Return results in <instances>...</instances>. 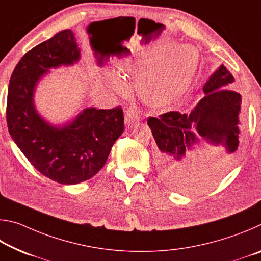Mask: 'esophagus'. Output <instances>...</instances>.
Returning a JSON list of instances; mask_svg holds the SVG:
<instances>
[{"mask_svg": "<svg viewBox=\"0 0 261 261\" xmlns=\"http://www.w3.org/2000/svg\"><path fill=\"white\" fill-rule=\"evenodd\" d=\"M138 122H139V116H138V114L136 113V110H134V109L127 110L125 114L126 127H132L134 125H136Z\"/></svg>", "mask_w": 261, "mask_h": 261, "instance_id": "34e87169", "label": "esophagus"}]
</instances>
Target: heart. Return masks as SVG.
<instances>
[{
    "label": "heart",
    "instance_id": "obj_1",
    "mask_svg": "<svg viewBox=\"0 0 261 261\" xmlns=\"http://www.w3.org/2000/svg\"><path fill=\"white\" fill-rule=\"evenodd\" d=\"M169 47L158 48L118 68L124 76L139 78L141 99L152 106H165L177 99L187 90L197 70L199 55L196 48L190 45L174 46L160 57ZM109 84L114 90L123 87L121 79L114 74H109Z\"/></svg>",
    "mask_w": 261,
    "mask_h": 261
}]
</instances>
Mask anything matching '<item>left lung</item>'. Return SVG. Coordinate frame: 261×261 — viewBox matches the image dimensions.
<instances>
[{
	"mask_svg": "<svg viewBox=\"0 0 261 261\" xmlns=\"http://www.w3.org/2000/svg\"><path fill=\"white\" fill-rule=\"evenodd\" d=\"M233 82L230 71L221 64L205 83L204 98L191 113L169 112L147 120L158 146V169L170 187L198 190L227 173L236 156L243 126L242 95L230 90ZM199 142L216 146L223 155L213 165L197 167L191 158Z\"/></svg>",
	"mask_w": 261,
	"mask_h": 261,
	"instance_id": "1",
	"label": "left lung"
}]
</instances>
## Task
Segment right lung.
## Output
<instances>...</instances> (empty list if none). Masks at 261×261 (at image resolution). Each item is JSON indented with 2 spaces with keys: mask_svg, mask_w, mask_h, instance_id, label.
<instances>
[{
  "mask_svg": "<svg viewBox=\"0 0 261 261\" xmlns=\"http://www.w3.org/2000/svg\"><path fill=\"white\" fill-rule=\"evenodd\" d=\"M81 55L72 31H61L21 57L8 88L7 123L11 138L35 169L68 185L98 174L124 130L120 106L84 108L61 125L51 124L38 112L34 103L38 84L51 69L76 64Z\"/></svg>",
  "mask_w": 261,
  "mask_h": 261,
  "instance_id": "obj_1",
  "label": "right lung"
}]
</instances>
